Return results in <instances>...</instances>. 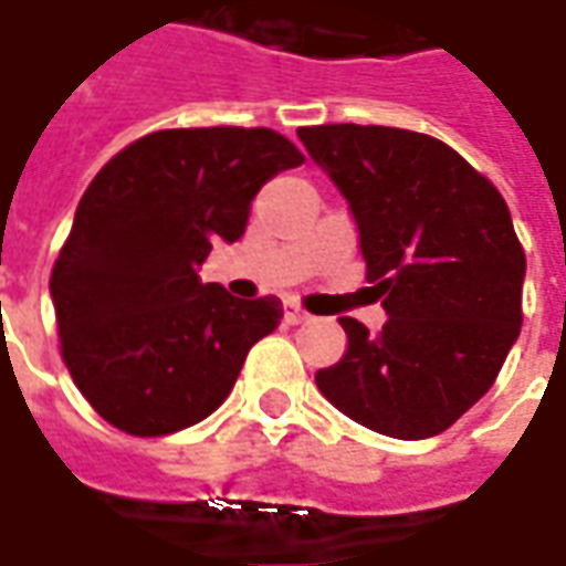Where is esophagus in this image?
Listing matches in <instances>:
<instances>
[{
    "instance_id": "obj_1",
    "label": "esophagus",
    "mask_w": 566,
    "mask_h": 566,
    "mask_svg": "<svg viewBox=\"0 0 566 566\" xmlns=\"http://www.w3.org/2000/svg\"><path fill=\"white\" fill-rule=\"evenodd\" d=\"M284 318L291 322V325H300V322H306L310 313L306 310H300V303H284Z\"/></svg>"
}]
</instances>
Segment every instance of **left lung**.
Returning <instances> with one entry per match:
<instances>
[{
    "label": "left lung",
    "instance_id": "left-lung-1",
    "mask_svg": "<svg viewBox=\"0 0 566 566\" xmlns=\"http://www.w3.org/2000/svg\"><path fill=\"white\" fill-rule=\"evenodd\" d=\"M297 136L347 198L365 279L390 315L378 334L344 315L347 353L315 384L363 428L437 437L493 387L521 334L526 256L509 203L424 133L328 123Z\"/></svg>",
    "mask_w": 566,
    "mask_h": 566
}]
</instances>
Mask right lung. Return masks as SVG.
Wrapping results in <instances>:
<instances>
[{
    "label": "right lung",
    "instance_id": "add662e5",
    "mask_svg": "<svg viewBox=\"0 0 566 566\" xmlns=\"http://www.w3.org/2000/svg\"><path fill=\"white\" fill-rule=\"evenodd\" d=\"M303 154L275 129H160L111 157L80 198L52 269L61 356L107 424L164 437L217 412L282 300L203 284L213 241Z\"/></svg>",
    "mask_w": 566,
    "mask_h": 566
}]
</instances>
